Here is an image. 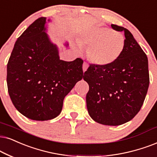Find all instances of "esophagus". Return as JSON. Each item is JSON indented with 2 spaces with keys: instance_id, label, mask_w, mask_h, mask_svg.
I'll return each mask as SVG.
<instances>
[{
  "instance_id": "1",
  "label": "esophagus",
  "mask_w": 157,
  "mask_h": 157,
  "mask_svg": "<svg viewBox=\"0 0 157 157\" xmlns=\"http://www.w3.org/2000/svg\"><path fill=\"white\" fill-rule=\"evenodd\" d=\"M88 68V64H87L86 62H84L83 63V65H82V69H83V72H85V71L87 70V69Z\"/></svg>"
}]
</instances>
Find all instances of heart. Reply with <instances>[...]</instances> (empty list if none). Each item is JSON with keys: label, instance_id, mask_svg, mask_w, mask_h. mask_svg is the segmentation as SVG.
<instances>
[{"label": "heart", "instance_id": "b5f03b06", "mask_svg": "<svg viewBox=\"0 0 157 157\" xmlns=\"http://www.w3.org/2000/svg\"><path fill=\"white\" fill-rule=\"evenodd\" d=\"M80 46L89 48L88 56L91 62L106 66L114 62L122 54L125 45L124 35L110 28H95L83 35Z\"/></svg>", "mask_w": 157, "mask_h": 157}]
</instances>
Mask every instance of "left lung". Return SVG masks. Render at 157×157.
Instances as JSON below:
<instances>
[{"instance_id": "left-lung-1", "label": "left lung", "mask_w": 157, "mask_h": 157, "mask_svg": "<svg viewBox=\"0 0 157 157\" xmlns=\"http://www.w3.org/2000/svg\"><path fill=\"white\" fill-rule=\"evenodd\" d=\"M124 32L125 45L114 62L106 66L90 64L84 73L89 85L87 109L93 120L116 126L131 120L144 104L148 85L147 56L128 29L112 25Z\"/></svg>"}]
</instances>
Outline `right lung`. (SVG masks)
<instances>
[{
    "label": "right lung",
    "instance_id": "1",
    "mask_svg": "<svg viewBox=\"0 0 157 157\" xmlns=\"http://www.w3.org/2000/svg\"><path fill=\"white\" fill-rule=\"evenodd\" d=\"M40 17L16 41L7 64V86L15 108L26 117L44 121L56 117L63 101L82 79L83 60L59 59Z\"/></svg>",
    "mask_w": 157,
    "mask_h": 157
}]
</instances>
